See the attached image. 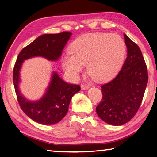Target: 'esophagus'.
I'll list each match as a JSON object with an SVG mask.
<instances>
[{"instance_id":"obj_1","label":"esophagus","mask_w":157,"mask_h":157,"mask_svg":"<svg viewBox=\"0 0 157 157\" xmlns=\"http://www.w3.org/2000/svg\"><path fill=\"white\" fill-rule=\"evenodd\" d=\"M89 88V86L88 84H82L81 85V89H82V90H85V89H88Z\"/></svg>"}]
</instances>
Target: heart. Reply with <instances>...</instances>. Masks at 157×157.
Segmentation results:
<instances>
[{
    "mask_svg": "<svg viewBox=\"0 0 157 157\" xmlns=\"http://www.w3.org/2000/svg\"><path fill=\"white\" fill-rule=\"evenodd\" d=\"M126 50L124 40L117 34H86L72 43V54L64 56L63 67L70 76L77 79L86 65L88 73L95 80L105 81L118 73Z\"/></svg>",
    "mask_w": 157,
    "mask_h": 157,
    "instance_id": "heart-1",
    "label": "heart"
}]
</instances>
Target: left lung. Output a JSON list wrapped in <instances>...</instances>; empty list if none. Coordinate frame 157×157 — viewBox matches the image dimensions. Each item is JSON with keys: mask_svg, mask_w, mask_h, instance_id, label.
<instances>
[{"mask_svg": "<svg viewBox=\"0 0 157 157\" xmlns=\"http://www.w3.org/2000/svg\"><path fill=\"white\" fill-rule=\"evenodd\" d=\"M127 57L122 68L113 80L101 86V101L96 113L111 125L127 123L138 112L148 82L147 68L137 44L124 35Z\"/></svg>", "mask_w": 157, "mask_h": 157, "instance_id": "8db88e82", "label": "left lung"}]
</instances>
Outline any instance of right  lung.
<instances>
[{"label":"right lung","mask_w":157,"mask_h":157,"mask_svg":"<svg viewBox=\"0 0 157 157\" xmlns=\"http://www.w3.org/2000/svg\"><path fill=\"white\" fill-rule=\"evenodd\" d=\"M71 34V32L64 31L38 37L22 49L14 64L13 83L20 108L29 117L43 125L58 123L66 116L72 97L80 90V86L66 82L54 73L50 84L43 98L38 101H29L19 91V71L24 60L33 56H43L49 61L57 60Z\"/></svg>","instance_id":"1"}]
</instances>
